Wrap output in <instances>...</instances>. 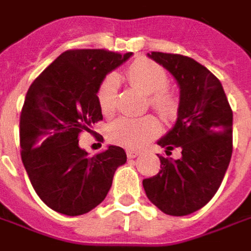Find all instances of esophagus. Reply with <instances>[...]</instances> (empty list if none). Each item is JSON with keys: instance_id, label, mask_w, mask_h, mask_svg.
<instances>
[{"instance_id": "1", "label": "esophagus", "mask_w": 251, "mask_h": 251, "mask_svg": "<svg viewBox=\"0 0 251 251\" xmlns=\"http://www.w3.org/2000/svg\"><path fill=\"white\" fill-rule=\"evenodd\" d=\"M126 154H127V157L129 158H134L137 156H140V152L138 151H133V149H127L126 151Z\"/></svg>"}]
</instances>
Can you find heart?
Wrapping results in <instances>:
<instances>
[{
    "label": "heart",
    "instance_id": "heart-1",
    "mask_svg": "<svg viewBox=\"0 0 251 251\" xmlns=\"http://www.w3.org/2000/svg\"><path fill=\"white\" fill-rule=\"evenodd\" d=\"M125 77L133 87L149 94V103L164 118H171L177 111V99L165 87L168 74L157 63L148 59H137L127 67ZM118 77L110 74L104 77L97 93V99L102 113L111 114L117 106ZM160 125L154 117L142 118L121 117L111 122L107 129L109 138L115 144L126 148H140L151 138L157 136Z\"/></svg>",
    "mask_w": 251,
    "mask_h": 251
}]
</instances>
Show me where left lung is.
Returning a JSON list of instances; mask_svg holds the SVG:
<instances>
[{
    "mask_svg": "<svg viewBox=\"0 0 251 251\" xmlns=\"http://www.w3.org/2000/svg\"><path fill=\"white\" fill-rule=\"evenodd\" d=\"M148 56L171 72L179 84L177 120L157 144L167 154L179 148L181 157L158 156L160 172L142 180V185L148 199L164 214L189 215L212 199L228 168L231 107L219 79L196 60L163 52Z\"/></svg>",
    "mask_w": 251,
    "mask_h": 251,
    "instance_id": "obj_1",
    "label": "left lung"
}]
</instances>
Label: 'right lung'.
<instances>
[{"label":"right lung","instance_id":"right-lung-1","mask_svg":"<svg viewBox=\"0 0 251 251\" xmlns=\"http://www.w3.org/2000/svg\"><path fill=\"white\" fill-rule=\"evenodd\" d=\"M131 55L66 51L30 84L20 117L21 158L36 194L56 212L77 216L95 208L126 163L125 151L115 145L90 157L77 136L103 118L99 86Z\"/></svg>","mask_w":251,"mask_h":251}]
</instances>
